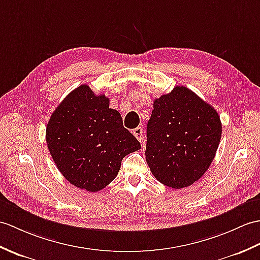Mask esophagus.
I'll return each mask as SVG.
<instances>
[{
    "instance_id": "obj_1",
    "label": "esophagus",
    "mask_w": 260,
    "mask_h": 260,
    "mask_svg": "<svg viewBox=\"0 0 260 260\" xmlns=\"http://www.w3.org/2000/svg\"><path fill=\"white\" fill-rule=\"evenodd\" d=\"M133 135H134L138 141L142 142V140H143V129H142V127H136L135 129H133Z\"/></svg>"
}]
</instances>
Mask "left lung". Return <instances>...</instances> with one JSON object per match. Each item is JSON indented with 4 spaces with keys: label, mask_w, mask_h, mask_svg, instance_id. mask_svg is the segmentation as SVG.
I'll return each mask as SVG.
<instances>
[{
    "label": "left lung",
    "mask_w": 260,
    "mask_h": 260,
    "mask_svg": "<svg viewBox=\"0 0 260 260\" xmlns=\"http://www.w3.org/2000/svg\"><path fill=\"white\" fill-rule=\"evenodd\" d=\"M221 122L213 106L185 86L154 101L145 155L155 178L184 188L201 178L215 157Z\"/></svg>",
    "instance_id": "left-lung-1"
}]
</instances>
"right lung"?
<instances>
[{
	"mask_svg": "<svg viewBox=\"0 0 260 260\" xmlns=\"http://www.w3.org/2000/svg\"><path fill=\"white\" fill-rule=\"evenodd\" d=\"M46 143L63 176L92 192L105 188L125 156L141 148L120 114L110 108L108 98L95 95L86 84L72 90L53 112Z\"/></svg>",
	"mask_w": 260,
	"mask_h": 260,
	"instance_id": "add662e5",
	"label": "right lung"
}]
</instances>
